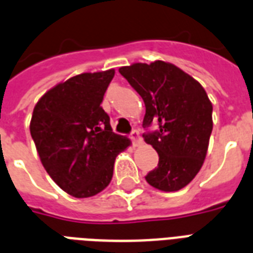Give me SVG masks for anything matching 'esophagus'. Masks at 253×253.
Wrapping results in <instances>:
<instances>
[{
    "label": "esophagus",
    "instance_id": "esophagus-1",
    "mask_svg": "<svg viewBox=\"0 0 253 253\" xmlns=\"http://www.w3.org/2000/svg\"><path fill=\"white\" fill-rule=\"evenodd\" d=\"M131 140H132V144L135 145V147H137L139 144H141V137H140V133H139V131L133 130L132 132H131Z\"/></svg>",
    "mask_w": 253,
    "mask_h": 253
}]
</instances>
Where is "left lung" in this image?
<instances>
[{
    "instance_id": "8db88e82",
    "label": "left lung",
    "mask_w": 253,
    "mask_h": 253,
    "mask_svg": "<svg viewBox=\"0 0 253 253\" xmlns=\"http://www.w3.org/2000/svg\"><path fill=\"white\" fill-rule=\"evenodd\" d=\"M120 73L145 105L143 126L159 122L144 140L159 153V166L147 174L152 187L179 191L200 171L213 130L212 102L198 80L164 61L132 63Z\"/></svg>"
}]
</instances>
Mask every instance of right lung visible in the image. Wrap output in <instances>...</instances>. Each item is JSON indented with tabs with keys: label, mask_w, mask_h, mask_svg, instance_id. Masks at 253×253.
Returning a JSON list of instances; mask_svg holds the SVG:
<instances>
[{
	"label": "right lung",
	"mask_w": 253,
	"mask_h": 253,
	"mask_svg": "<svg viewBox=\"0 0 253 253\" xmlns=\"http://www.w3.org/2000/svg\"><path fill=\"white\" fill-rule=\"evenodd\" d=\"M114 69L83 73L61 82L35 105L30 123L46 173L74 198H91L113 178L116 157L131 145L114 133L101 108Z\"/></svg>",
	"instance_id": "add662e5"
}]
</instances>
